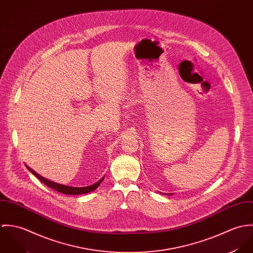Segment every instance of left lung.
Here are the masks:
<instances>
[{
    "mask_svg": "<svg viewBox=\"0 0 253 253\" xmlns=\"http://www.w3.org/2000/svg\"><path fill=\"white\" fill-rule=\"evenodd\" d=\"M162 194H164V193H162ZM165 195V194H164ZM166 195H172V194H166Z\"/></svg>",
    "mask_w": 253,
    "mask_h": 253,
    "instance_id": "8db88e82",
    "label": "left lung"
}]
</instances>
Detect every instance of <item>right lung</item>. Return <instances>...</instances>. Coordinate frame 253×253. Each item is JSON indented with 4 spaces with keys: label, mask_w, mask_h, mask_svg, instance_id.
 <instances>
[{
    "label": "right lung",
    "mask_w": 253,
    "mask_h": 253,
    "mask_svg": "<svg viewBox=\"0 0 253 253\" xmlns=\"http://www.w3.org/2000/svg\"><path fill=\"white\" fill-rule=\"evenodd\" d=\"M26 168L29 169L30 172H32L37 178L41 182H42L43 184H45L47 187L59 192V193H62V194H66V195H82V194H86V193H89V192H92L94 191L96 188H98V186L100 185V183L103 181L104 177H102L100 180L92 185H89V186H86V187H71V186H66V185H62V184H58V183H55L53 181L47 180L45 179L44 177L41 176L39 173H37L35 170H33L31 168H29L28 166H26Z\"/></svg>",
    "instance_id": "right-lung-1"
}]
</instances>
